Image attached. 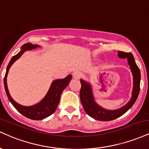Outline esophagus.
<instances>
[{
  "label": "esophagus",
  "mask_w": 149,
  "mask_h": 149,
  "mask_svg": "<svg viewBox=\"0 0 149 149\" xmlns=\"http://www.w3.org/2000/svg\"><path fill=\"white\" fill-rule=\"evenodd\" d=\"M73 78H75V79H79L80 78V73L78 71H76V72L73 73Z\"/></svg>",
  "instance_id": "1"
}]
</instances>
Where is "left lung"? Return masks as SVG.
I'll return each mask as SVG.
<instances>
[{"mask_svg": "<svg viewBox=\"0 0 149 149\" xmlns=\"http://www.w3.org/2000/svg\"><path fill=\"white\" fill-rule=\"evenodd\" d=\"M118 56L120 58L127 59L128 64L130 67L131 72L133 76V88L132 92V97L130 100L124 107L120 108L116 110H107L100 106H99L95 101L93 92L91 85L88 82L80 79L81 88L80 91V98L83 109L88 116L93 118L94 119L102 121H109L114 120L123 115L136 102L139 96L140 90V80L141 74L137 65L135 62L134 57L131 52H124L118 51Z\"/></svg>", "mask_w": 149, "mask_h": 149, "instance_id": "8db88e82", "label": "left lung"}]
</instances>
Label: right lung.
I'll return each instance as SVG.
<instances>
[{"label":"right lung","instance_id":"add662e5","mask_svg":"<svg viewBox=\"0 0 149 149\" xmlns=\"http://www.w3.org/2000/svg\"><path fill=\"white\" fill-rule=\"evenodd\" d=\"M38 47H40V46L38 45H33V44L29 43V42L24 44L22 46L21 51L16 55L13 56L11 60L10 61L9 64L7 66L6 73L4 78L5 90H6L7 96H8L11 104L22 115L28 118L35 120H39L45 118L52 115L53 113L55 111L58 104H59V100H60L61 92L69 85L71 78H72V76L69 75L64 79H57L54 80L51 84L50 88H49L45 97L38 104H36V105L31 106V107H24V106L20 105V104L17 103L10 96L9 91H8V85H7V76H8V71H9L10 68L11 67L13 63L21 57L26 51L31 50V49L36 48Z\"/></svg>","mask_w":149,"mask_h":149}]
</instances>
